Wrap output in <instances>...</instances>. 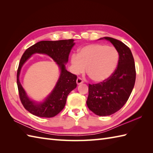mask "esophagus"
Masks as SVG:
<instances>
[{
    "mask_svg": "<svg viewBox=\"0 0 153 153\" xmlns=\"http://www.w3.org/2000/svg\"><path fill=\"white\" fill-rule=\"evenodd\" d=\"M76 82L77 85H80V84H82L83 83V79L81 78V77H77V79L76 80Z\"/></svg>",
    "mask_w": 153,
    "mask_h": 153,
    "instance_id": "1",
    "label": "esophagus"
}]
</instances>
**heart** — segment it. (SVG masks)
Here are the masks:
<instances>
[{"label":"heart","mask_w":153,"mask_h":153,"mask_svg":"<svg viewBox=\"0 0 153 153\" xmlns=\"http://www.w3.org/2000/svg\"><path fill=\"white\" fill-rule=\"evenodd\" d=\"M119 61V53L114 47L102 44H90L80 48L78 54L71 58L74 73L85 70L90 78L95 82L108 79L116 70Z\"/></svg>","instance_id":"b5f03b06"}]
</instances>
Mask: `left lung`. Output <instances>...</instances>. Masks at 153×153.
<instances>
[{"mask_svg":"<svg viewBox=\"0 0 153 153\" xmlns=\"http://www.w3.org/2000/svg\"><path fill=\"white\" fill-rule=\"evenodd\" d=\"M109 41L119 53L116 70L108 79L97 84H89L87 105L90 110L100 116L114 114L128 101L134 89L136 71L134 57L129 48L112 37L99 39Z\"/></svg>","mask_w":153,"mask_h":153,"instance_id":"left-lung-1","label":"left lung"}]
</instances>
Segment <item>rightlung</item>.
<instances>
[{"label": "right lung", "mask_w": 153, "mask_h": 153, "mask_svg": "<svg viewBox=\"0 0 153 153\" xmlns=\"http://www.w3.org/2000/svg\"><path fill=\"white\" fill-rule=\"evenodd\" d=\"M74 39L59 41H42L32 45L23 54L17 71V85L21 102L24 108L32 114L42 118H52L60 112L64 108L69 93L76 88L77 76L66 69L68 56L75 45ZM38 53L49 56L56 62L61 70L60 77L55 88L43 102L37 103L27 97L22 88L19 77L21 69L32 54Z\"/></svg>", "instance_id": "obj_1"}]
</instances>
